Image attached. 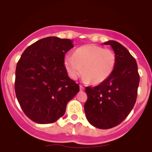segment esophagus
Returning a JSON list of instances; mask_svg holds the SVG:
<instances>
[{
	"instance_id": "1",
	"label": "esophagus",
	"mask_w": 152,
	"mask_h": 152,
	"mask_svg": "<svg viewBox=\"0 0 152 152\" xmlns=\"http://www.w3.org/2000/svg\"><path fill=\"white\" fill-rule=\"evenodd\" d=\"M80 91H83L84 90V87L83 86L80 85Z\"/></svg>"
}]
</instances>
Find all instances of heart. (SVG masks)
Segmentation results:
<instances>
[{
	"label": "heart",
	"instance_id": "1",
	"mask_svg": "<svg viewBox=\"0 0 152 152\" xmlns=\"http://www.w3.org/2000/svg\"><path fill=\"white\" fill-rule=\"evenodd\" d=\"M116 62L113 50L98 45L87 44L76 49L72 56H66L64 64L72 80H76L83 73L86 81L99 85L113 74Z\"/></svg>",
	"mask_w": 152,
	"mask_h": 152
}]
</instances>
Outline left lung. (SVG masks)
Segmentation results:
<instances>
[{
  "instance_id": "obj_1",
  "label": "left lung",
  "mask_w": 152,
  "mask_h": 152,
  "mask_svg": "<svg viewBox=\"0 0 152 152\" xmlns=\"http://www.w3.org/2000/svg\"><path fill=\"white\" fill-rule=\"evenodd\" d=\"M111 45L117 58L110 77L94 87L87 86V100L84 105L89 123L101 129L117 126L131 113L138 94L140 76L136 60L124 46L115 40Z\"/></svg>"
}]
</instances>
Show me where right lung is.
<instances>
[{
  "mask_svg": "<svg viewBox=\"0 0 152 152\" xmlns=\"http://www.w3.org/2000/svg\"><path fill=\"white\" fill-rule=\"evenodd\" d=\"M73 47L69 39L48 37L29 46L18 60L14 89L24 114L33 122L50 124L64 115L68 102L80 91L69 77L65 54Z\"/></svg>",
  "mask_w": 152,
  "mask_h": 152,
  "instance_id": "add662e5",
  "label": "right lung"
}]
</instances>
